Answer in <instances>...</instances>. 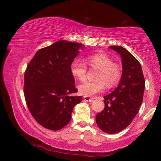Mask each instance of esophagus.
<instances>
[{
    "label": "esophagus",
    "mask_w": 161,
    "mask_h": 161,
    "mask_svg": "<svg viewBox=\"0 0 161 161\" xmlns=\"http://www.w3.org/2000/svg\"><path fill=\"white\" fill-rule=\"evenodd\" d=\"M84 100L85 101V102H93V99H92V98H89L87 97H84Z\"/></svg>",
    "instance_id": "obj_1"
}]
</instances>
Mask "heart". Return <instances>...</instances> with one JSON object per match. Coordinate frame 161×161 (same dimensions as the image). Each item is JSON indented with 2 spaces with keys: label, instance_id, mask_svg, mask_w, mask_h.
Wrapping results in <instances>:
<instances>
[{
  "label": "heart",
  "instance_id": "obj_1",
  "mask_svg": "<svg viewBox=\"0 0 161 161\" xmlns=\"http://www.w3.org/2000/svg\"><path fill=\"white\" fill-rule=\"evenodd\" d=\"M85 62L89 67L100 70L97 75V81H85L78 86L79 93L84 97H92L103 91L106 85L113 87L119 82L121 77V68L114 63L113 59L103 53H97L87 56ZM87 67L80 59H75L70 64V72L78 80H85Z\"/></svg>",
  "mask_w": 161,
  "mask_h": 161
}]
</instances>
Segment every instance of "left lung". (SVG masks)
<instances>
[{"mask_svg": "<svg viewBox=\"0 0 161 161\" xmlns=\"http://www.w3.org/2000/svg\"><path fill=\"white\" fill-rule=\"evenodd\" d=\"M121 58L122 75L118 86L104 98L105 108L97 114L96 122L103 132L113 134L129 126L143 102L145 88L142 68L133 54L120 46H110Z\"/></svg>", "mask_w": 161, "mask_h": 161, "instance_id": "8db88e82", "label": "left lung"}]
</instances>
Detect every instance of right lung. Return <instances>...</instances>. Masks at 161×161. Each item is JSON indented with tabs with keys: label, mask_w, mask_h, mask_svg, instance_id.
I'll return each mask as SVG.
<instances>
[{
	"label": "right lung",
	"mask_w": 161,
	"mask_h": 161,
	"mask_svg": "<svg viewBox=\"0 0 161 161\" xmlns=\"http://www.w3.org/2000/svg\"><path fill=\"white\" fill-rule=\"evenodd\" d=\"M81 43L59 40L38 50L24 76V95L32 116L42 126L58 130L69 124L81 97L69 96L77 89L70 64L83 49Z\"/></svg>",
	"instance_id": "add662e5"
}]
</instances>
